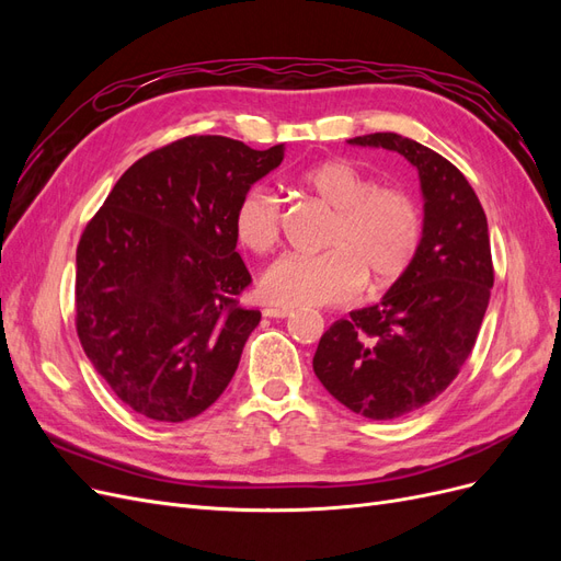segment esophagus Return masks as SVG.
Segmentation results:
<instances>
[{
  "label": "esophagus",
  "instance_id": "34e87169",
  "mask_svg": "<svg viewBox=\"0 0 561 561\" xmlns=\"http://www.w3.org/2000/svg\"><path fill=\"white\" fill-rule=\"evenodd\" d=\"M264 316H266V318H287V316H293V309L268 307V309H264Z\"/></svg>",
  "mask_w": 561,
  "mask_h": 561
}]
</instances>
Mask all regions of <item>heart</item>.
<instances>
[{
    "instance_id": "b5f03b06",
    "label": "heart",
    "mask_w": 561,
    "mask_h": 561,
    "mask_svg": "<svg viewBox=\"0 0 561 561\" xmlns=\"http://www.w3.org/2000/svg\"><path fill=\"white\" fill-rule=\"evenodd\" d=\"M299 186L332 210L322 248L313 257L283 254L260 276V297L280 309L346 304L369 290H386L412 268L423 219L410 194L377 186L346 159L307 168ZM233 231L243 248L266 252L280 239V201L266 186L248 190L233 213Z\"/></svg>"
}]
</instances>
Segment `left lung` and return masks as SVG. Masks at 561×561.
<instances>
[{"mask_svg":"<svg viewBox=\"0 0 561 561\" xmlns=\"http://www.w3.org/2000/svg\"><path fill=\"white\" fill-rule=\"evenodd\" d=\"M348 142L398 151L416 168L423 239L412 268L379 304L320 336L313 371L351 412L390 421L435 400L472 353L494 285L489 227L478 194L437 151L398 133Z\"/></svg>","mask_w":561,"mask_h":561,"instance_id":"left-lung-1","label":"left lung"}]
</instances>
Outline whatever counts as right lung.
<instances>
[{
	"label": "right lung",
	"mask_w": 561,
	"mask_h": 561,
	"mask_svg": "<svg viewBox=\"0 0 561 561\" xmlns=\"http://www.w3.org/2000/svg\"><path fill=\"white\" fill-rule=\"evenodd\" d=\"M283 154L190 135L135 161L83 229L77 334L130 410L180 423L225 393L262 318L236 299L252 278L233 213Z\"/></svg>",
	"instance_id": "add662e5"
}]
</instances>
